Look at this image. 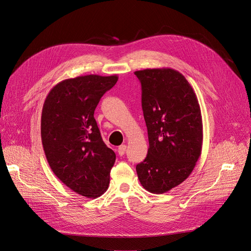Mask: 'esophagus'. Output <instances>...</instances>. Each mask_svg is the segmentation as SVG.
I'll use <instances>...</instances> for the list:
<instances>
[{
	"mask_svg": "<svg viewBox=\"0 0 251 251\" xmlns=\"http://www.w3.org/2000/svg\"><path fill=\"white\" fill-rule=\"evenodd\" d=\"M126 145H121L118 147V149H117V152H118V154L121 155H124L125 153H126Z\"/></svg>",
	"mask_w": 251,
	"mask_h": 251,
	"instance_id": "34e87169",
	"label": "esophagus"
}]
</instances>
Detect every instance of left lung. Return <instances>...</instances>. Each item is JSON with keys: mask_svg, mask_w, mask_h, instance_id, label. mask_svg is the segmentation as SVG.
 <instances>
[{"mask_svg": "<svg viewBox=\"0 0 251 251\" xmlns=\"http://www.w3.org/2000/svg\"><path fill=\"white\" fill-rule=\"evenodd\" d=\"M142 86V108L148 130L145 160L137 164L141 185L162 194L183 183L201 155L203 126L196 94L173 68L135 71Z\"/></svg>", "mask_w": 251, "mask_h": 251, "instance_id": "obj_1", "label": "left lung"}]
</instances>
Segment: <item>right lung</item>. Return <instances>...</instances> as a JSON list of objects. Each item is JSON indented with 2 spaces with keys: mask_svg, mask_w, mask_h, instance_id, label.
I'll return each mask as SVG.
<instances>
[{
  "mask_svg": "<svg viewBox=\"0 0 251 251\" xmlns=\"http://www.w3.org/2000/svg\"><path fill=\"white\" fill-rule=\"evenodd\" d=\"M117 79L116 75L67 78L54 86L44 102L41 136L48 163L65 186L87 198H97L108 189L115 162L94 112Z\"/></svg>",
  "mask_w": 251,
  "mask_h": 251,
  "instance_id": "add662e5",
  "label": "right lung"
}]
</instances>
